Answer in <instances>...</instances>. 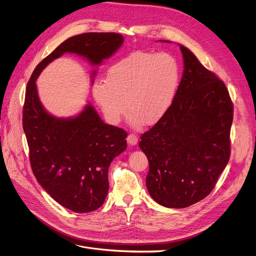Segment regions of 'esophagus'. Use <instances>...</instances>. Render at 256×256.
I'll return each mask as SVG.
<instances>
[{
	"label": "esophagus",
	"instance_id": "esophagus-1",
	"mask_svg": "<svg viewBox=\"0 0 256 256\" xmlns=\"http://www.w3.org/2000/svg\"><path fill=\"white\" fill-rule=\"evenodd\" d=\"M137 142H138V137L135 135V134L130 132V135L128 136V143L130 145H136Z\"/></svg>",
	"mask_w": 256,
	"mask_h": 256
}]
</instances>
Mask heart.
Masks as SVG:
<instances>
[{
  "instance_id": "b5f03b06",
  "label": "heart",
  "mask_w": 256,
  "mask_h": 256,
  "mask_svg": "<svg viewBox=\"0 0 256 256\" xmlns=\"http://www.w3.org/2000/svg\"><path fill=\"white\" fill-rule=\"evenodd\" d=\"M180 80V66L171 54L135 50L108 70L106 82L93 84L92 96L112 124L124 117L126 106L132 126L152 124L168 111Z\"/></svg>"
}]
</instances>
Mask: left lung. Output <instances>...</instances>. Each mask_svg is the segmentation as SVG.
I'll return each mask as SVG.
<instances>
[{"label": "left lung", "instance_id": "8db88e82", "mask_svg": "<svg viewBox=\"0 0 256 256\" xmlns=\"http://www.w3.org/2000/svg\"><path fill=\"white\" fill-rule=\"evenodd\" d=\"M180 48L184 72L176 98L139 142L150 163L147 190L158 204L170 208L190 206L212 191L230 160L234 118L223 80L189 48Z\"/></svg>", "mask_w": 256, "mask_h": 256}]
</instances>
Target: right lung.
Instances as JSON below:
<instances>
[{"label":"right lung","mask_w":256,"mask_h":256,"mask_svg":"<svg viewBox=\"0 0 256 256\" xmlns=\"http://www.w3.org/2000/svg\"><path fill=\"white\" fill-rule=\"evenodd\" d=\"M122 44L124 36L117 33L72 36L36 66L26 85L22 128L33 173L54 200L74 212L102 206L109 191V166L126 150L128 134L104 124L91 104L74 117L50 114L39 100L36 80L52 61L65 52L76 54L98 66ZM96 74L92 72V78Z\"/></svg>","instance_id":"obj_1"}]
</instances>
